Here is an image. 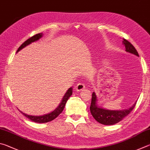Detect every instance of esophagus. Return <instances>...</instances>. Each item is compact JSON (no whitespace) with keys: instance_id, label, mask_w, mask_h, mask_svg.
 I'll return each mask as SVG.
<instances>
[{"instance_id":"1","label":"esophagus","mask_w":150,"mask_h":150,"mask_svg":"<svg viewBox=\"0 0 150 150\" xmlns=\"http://www.w3.org/2000/svg\"><path fill=\"white\" fill-rule=\"evenodd\" d=\"M85 84L83 83H78V84L76 86V90L77 91H80L83 90V89L85 88Z\"/></svg>"}]
</instances>
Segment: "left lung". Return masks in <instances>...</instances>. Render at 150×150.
Returning a JSON list of instances; mask_svg holds the SVG:
<instances>
[{
    "label": "left lung",
    "mask_w": 150,
    "mask_h": 150,
    "mask_svg": "<svg viewBox=\"0 0 150 150\" xmlns=\"http://www.w3.org/2000/svg\"><path fill=\"white\" fill-rule=\"evenodd\" d=\"M122 44L125 45L126 49L125 51L127 52H130L131 54L139 57V54L134 47L127 39H124ZM98 101V96L95 92H93L91 103L90 107L91 113L97 121L105 125H112L121 121L125 117H127L132 111L136 105V102H137L136 101L132 106L127 109L109 110L99 106Z\"/></svg>",
    "instance_id": "1"
}]
</instances>
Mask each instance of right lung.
<instances>
[{"mask_svg": "<svg viewBox=\"0 0 150 150\" xmlns=\"http://www.w3.org/2000/svg\"><path fill=\"white\" fill-rule=\"evenodd\" d=\"M43 34L41 33H38L36 34V35H33V37H31L30 39H28L27 41H25L24 43H23L22 45H21L19 48H18V51L16 52H19L20 50H22V49L24 48L26 46L30 45L31 43H33V42H35L37 41H38L39 39H41L42 37H43ZM72 87H71L70 88H68V90H67V92L65 93V94L63 96V98L62 99L61 101L59 103V105L55 109L54 111H52V112H49V113H47L43 115H39V116H38V115H27L25 114L24 112H23L22 111H20L24 115L25 117H26L30 120H31V121H33L35 122H38V123H45V122H50L51 120H54V119L59 116V115L62 112L63 109H64L65 105L67 103V102L68 101V99H69L70 97L72 96Z\"/></svg>", "mask_w": 150, "mask_h": 150, "instance_id": "add662e5", "label": "right lung"}]
</instances>
